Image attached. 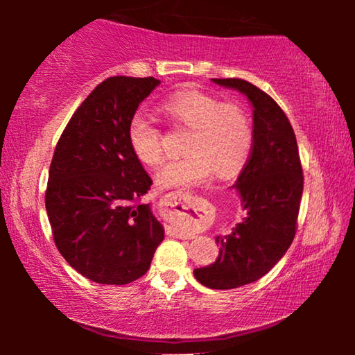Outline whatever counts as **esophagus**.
Returning a JSON list of instances; mask_svg holds the SVG:
<instances>
[{
  "instance_id": "1",
  "label": "esophagus",
  "mask_w": 355,
  "mask_h": 355,
  "mask_svg": "<svg viewBox=\"0 0 355 355\" xmlns=\"http://www.w3.org/2000/svg\"><path fill=\"white\" fill-rule=\"evenodd\" d=\"M192 198V193L189 192H173V193H168L166 197H164V203H166V207L171 208V210L174 213H178L176 207L179 208V210H187V203L189 200ZM181 215H187L186 211H179ZM176 234L179 237H182V239H192L193 236L192 232H187V231H182V230H176Z\"/></svg>"
}]
</instances>
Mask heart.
Instances as JSON below:
<instances>
[{
  "mask_svg": "<svg viewBox=\"0 0 355 355\" xmlns=\"http://www.w3.org/2000/svg\"><path fill=\"white\" fill-rule=\"evenodd\" d=\"M163 113L178 125L191 129L184 145L187 155L159 169V187H182L207 181L211 173L227 179L244 166L254 145L250 116L239 105L200 90L174 92L162 101ZM128 142L134 157L147 166L163 162L162 130L152 116L137 111L128 125Z\"/></svg>",
  "mask_w": 355,
  "mask_h": 355,
  "instance_id": "1",
  "label": "heart"
}]
</instances>
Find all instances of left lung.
<instances>
[{
  "mask_svg": "<svg viewBox=\"0 0 355 355\" xmlns=\"http://www.w3.org/2000/svg\"><path fill=\"white\" fill-rule=\"evenodd\" d=\"M249 98L254 108V145L237 178L245 218L218 236L215 263L193 270L198 283L234 289L265 276L293 244L304 191L302 164L288 116L268 94L244 79H211Z\"/></svg>",
  "mask_w": 355,
  "mask_h": 355,
  "instance_id": "obj_1",
  "label": "left lung"
}]
</instances>
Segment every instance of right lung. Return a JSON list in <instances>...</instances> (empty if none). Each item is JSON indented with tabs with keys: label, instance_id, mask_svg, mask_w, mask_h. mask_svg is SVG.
Returning <instances> with one entry per match:
<instances>
[{
	"label": "right lung",
	"instance_id": "obj_1",
	"mask_svg": "<svg viewBox=\"0 0 355 355\" xmlns=\"http://www.w3.org/2000/svg\"><path fill=\"white\" fill-rule=\"evenodd\" d=\"M159 80L110 77L87 96L61 134L45 205L64 260L90 281L128 284L147 273L164 230L142 198L152 179L134 157L128 125Z\"/></svg>",
	"mask_w": 355,
	"mask_h": 355
}]
</instances>
